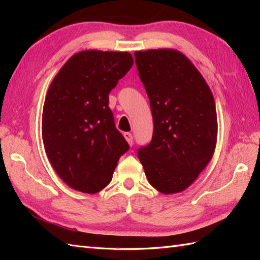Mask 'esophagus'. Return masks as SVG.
<instances>
[{"mask_svg": "<svg viewBox=\"0 0 260 260\" xmlns=\"http://www.w3.org/2000/svg\"><path fill=\"white\" fill-rule=\"evenodd\" d=\"M124 137H125V140L127 141V143H128V144L132 146L134 144V139H133V135H132L131 133H128V132H127V133H124Z\"/></svg>", "mask_w": 260, "mask_h": 260, "instance_id": "obj_1", "label": "esophagus"}]
</instances>
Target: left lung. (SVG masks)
<instances>
[{"label":"left lung","instance_id":"left-lung-1","mask_svg":"<svg viewBox=\"0 0 260 260\" xmlns=\"http://www.w3.org/2000/svg\"><path fill=\"white\" fill-rule=\"evenodd\" d=\"M134 56L154 124L151 142L137 156L153 187L164 194L181 192L212 158L218 132L213 95L183 53L156 49Z\"/></svg>","mask_w":260,"mask_h":260}]
</instances>
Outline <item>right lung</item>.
Here are the masks:
<instances>
[{
    "label": "right lung",
    "instance_id": "add662e5",
    "mask_svg": "<svg viewBox=\"0 0 260 260\" xmlns=\"http://www.w3.org/2000/svg\"><path fill=\"white\" fill-rule=\"evenodd\" d=\"M128 52L74 54L52 80L42 113L47 156L70 187L103 190L129 145L116 128L109 92L133 66Z\"/></svg>",
    "mask_w": 260,
    "mask_h": 260
}]
</instances>
